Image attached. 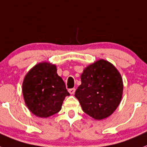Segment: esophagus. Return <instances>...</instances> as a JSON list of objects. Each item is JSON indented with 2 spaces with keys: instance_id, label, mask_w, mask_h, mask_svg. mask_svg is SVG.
Here are the masks:
<instances>
[{
  "instance_id": "obj_1",
  "label": "esophagus",
  "mask_w": 147,
  "mask_h": 147,
  "mask_svg": "<svg viewBox=\"0 0 147 147\" xmlns=\"http://www.w3.org/2000/svg\"><path fill=\"white\" fill-rule=\"evenodd\" d=\"M69 93L70 94H74V93H75V92H76V89L75 88H71V89H69Z\"/></svg>"
}]
</instances>
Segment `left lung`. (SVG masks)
<instances>
[{"mask_svg":"<svg viewBox=\"0 0 147 147\" xmlns=\"http://www.w3.org/2000/svg\"><path fill=\"white\" fill-rule=\"evenodd\" d=\"M81 79L75 96L84 112L96 119L111 115L123 95V80L117 69L111 63L99 60L85 68Z\"/></svg>","mask_w":147,"mask_h":147,"instance_id":"left-lung-1","label":"left lung"}]
</instances>
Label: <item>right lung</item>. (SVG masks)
<instances>
[{
    "mask_svg": "<svg viewBox=\"0 0 147 147\" xmlns=\"http://www.w3.org/2000/svg\"><path fill=\"white\" fill-rule=\"evenodd\" d=\"M22 92L28 109L39 117H49L61 110L65 97L69 96L55 65L41 63L27 74Z\"/></svg>",
    "mask_w": 147,
    "mask_h": 147,
    "instance_id": "obj_1",
    "label": "right lung"
}]
</instances>
